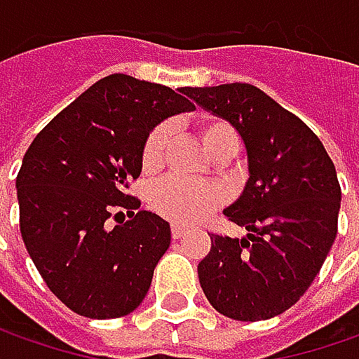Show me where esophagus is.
Listing matches in <instances>:
<instances>
[{
    "label": "esophagus",
    "instance_id": "obj_1",
    "mask_svg": "<svg viewBox=\"0 0 359 359\" xmlns=\"http://www.w3.org/2000/svg\"><path fill=\"white\" fill-rule=\"evenodd\" d=\"M187 228L186 226H182V224H172V236L173 240H180L182 236H186Z\"/></svg>",
    "mask_w": 359,
    "mask_h": 359
}]
</instances>
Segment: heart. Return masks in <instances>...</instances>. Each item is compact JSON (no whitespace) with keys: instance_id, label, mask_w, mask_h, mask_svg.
Masks as SVG:
<instances>
[{"instance_id":"heart-1","label":"heart","mask_w":359,"mask_h":359,"mask_svg":"<svg viewBox=\"0 0 359 359\" xmlns=\"http://www.w3.org/2000/svg\"><path fill=\"white\" fill-rule=\"evenodd\" d=\"M170 128L165 123L158 126L156 130L147 135L142 151V165L145 172H156L161 168L163 151L168 144ZM200 140L205 151L212 156L217 147H222L228 142H238L236 131L229 128L222 119H210L201 126ZM222 191L214 184H194L184 180H163L149 194V205L151 210L161 217L170 219L173 224H194L201 219L203 215L214 212L222 203Z\"/></svg>"}]
</instances>
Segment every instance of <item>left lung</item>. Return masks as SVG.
I'll use <instances>...</instances> for the list:
<instances>
[{
    "label": "left lung",
    "mask_w": 359,
    "mask_h": 359,
    "mask_svg": "<svg viewBox=\"0 0 359 359\" xmlns=\"http://www.w3.org/2000/svg\"><path fill=\"white\" fill-rule=\"evenodd\" d=\"M189 100L240 133L248 182L224 210L243 238L212 233L198 264L200 285L219 313L240 322L280 316L306 294L338 233L341 189L318 135L250 83L186 88Z\"/></svg>",
    "instance_id": "8db88e82"
}]
</instances>
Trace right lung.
<instances>
[{
    "mask_svg": "<svg viewBox=\"0 0 359 359\" xmlns=\"http://www.w3.org/2000/svg\"><path fill=\"white\" fill-rule=\"evenodd\" d=\"M182 93L111 74L51 119L23 156L21 238L49 290L79 316L109 320L135 310L170 248V224L137 210L142 201L126 189L142 173L151 130L196 109ZM123 213L128 222H118Z\"/></svg>",
    "mask_w": 359,
    "mask_h": 359,
    "instance_id": "add662e5",
    "label": "right lung"
}]
</instances>
